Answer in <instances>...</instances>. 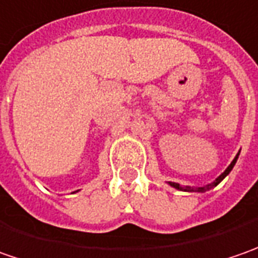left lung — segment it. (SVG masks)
<instances>
[{"label": "left lung", "mask_w": 258, "mask_h": 258, "mask_svg": "<svg viewBox=\"0 0 258 258\" xmlns=\"http://www.w3.org/2000/svg\"><path fill=\"white\" fill-rule=\"evenodd\" d=\"M238 155H240V152L238 154L235 155V158L233 159V162L231 164L228 165L227 166V169L224 171L220 176H217L215 179H214L213 182L211 183H208V185H204V186H189V185H179L178 182H168L172 188H175V189H179V191H183V192H207V191H210V189H213L214 186H217L218 183L221 182L223 181L224 178L228 175V173L231 172L233 171V168H234V165H235V162H237V159H238Z\"/></svg>", "instance_id": "obj_1"}]
</instances>
